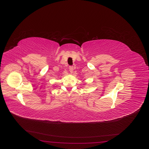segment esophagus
<instances>
[{"label": "esophagus", "mask_w": 149, "mask_h": 149, "mask_svg": "<svg viewBox=\"0 0 149 149\" xmlns=\"http://www.w3.org/2000/svg\"><path fill=\"white\" fill-rule=\"evenodd\" d=\"M73 70H74V68H73V66H69V71H70V72H73Z\"/></svg>", "instance_id": "obj_1"}]
</instances>
